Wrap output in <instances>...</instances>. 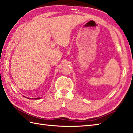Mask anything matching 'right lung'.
I'll use <instances>...</instances> for the list:
<instances>
[{
	"instance_id": "right-lung-1",
	"label": "right lung",
	"mask_w": 133,
	"mask_h": 133,
	"mask_svg": "<svg viewBox=\"0 0 133 133\" xmlns=\"http://www.w3.org/2000/svg\"><path fill=\"white\" fill-rule=\"evenodd\" d=\"M26 98H27V97H26ZM39 98H39V97L38 98V97H37V98H34V99H35V100H37V99H39ZM29 99H33V98H30Z\"/></svg>"
}]
</instances>
